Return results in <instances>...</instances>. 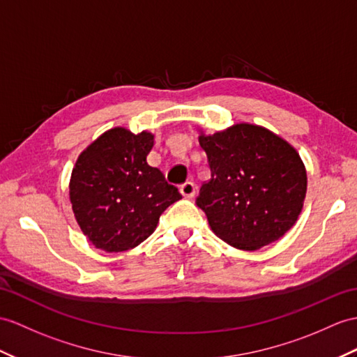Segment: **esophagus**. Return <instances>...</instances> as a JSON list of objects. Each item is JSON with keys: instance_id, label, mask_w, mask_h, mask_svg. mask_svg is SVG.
<instances>
[{"instance_id": "1", "label": "esophagus", "mask_w": 357, "mask_h": 357, "mask_svg": "<svg viewBox=\"0 0 357 357\" xmlns=\"http://www.w3.org/2000/svg\"><path fill=\"white\" fill-rule=\"evenodd\" d=\"M180 192L186 198H192L197 192V186L192 183V181H186V183L180 186Z\"/></svg>"}]
</instances>
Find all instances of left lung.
<instances>
[{
    "mask_svg": "<svg viewBox=\"0 0 357 357\" xmlns=\"http://www.w3.org/2000/svg\"><path fill=\"white\" fill-rule=\"evenodd\" d=\"M211 180L197 206L216 236L239 250H257L282 238L297 221L307 189L298 153L269 130L236 124L199 136Z\"/></svg>",
    "mask_w": 357,
    "mask_h": 357,
    "instance_id": "left-lung-1",
    "label": "left lung"
}]
</instances>
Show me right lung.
<instances>
[{"mask_svg": "<svg viewBox=\"0 0 357 357\" xmlns=\"http://www.w3.org/2000/svg\"><path fill=\"white\" fill-rule=\"evenodd\" d=\"M154 136L116 127L101 135L75 162L69 198L92 244L119 253L154 231L162 212L181 198L160 169L146 163Z\"/></svg>", "mask_w": 357, "mask_h": 357, "instance_id": "right-lung-1", "label": "right lung"}]
</instances>
